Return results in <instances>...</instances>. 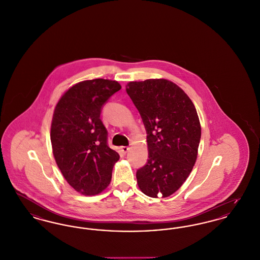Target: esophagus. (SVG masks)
<instances>
[{"label": "esophagus", "instance_id": "1", "mask_svg": "<svg viewBox=\"0 0 260 260\" xmlns=\"http://www.w3.org/2000/svg\"><path fill=\"white\" fill-rule=\"evenodd\" d=\"M121 150H122V152H123V153L125 154V153L129 150V147H128V146H122V147H121Z\"/></svg>", "mask_w": 260, "mask_h": 260}]
</instances>
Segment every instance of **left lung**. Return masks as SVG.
<instances>
[{
    "instance_id": "1",
    "label": "left lung",
    "mask_w": 260,
    "mask_h": 260,
    "mask_svg": "<svg viewBox=\"0 0 260 260\" xmlns=\"http://www.w3.org/2000/svg\"><path fill=\"white\" fill-rule=\"evenodd\" d=\"M126 92L147 132L148 161L136 172L139 189L151 198L169 197L185 182L198 156L201 124L182 88L166 79L129 82Z\"/></svg>"
}]
</instances>
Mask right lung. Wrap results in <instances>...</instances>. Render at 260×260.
Instances as JSON below:
<instances>
[{
    "label": "right lung",
    "instance_id": "add662e5",
    "mask_svg": "<svg viewBox=\"0 0 260 260\" xmlns=\"http://www.w3.org/2000/svg\"><path fill=\"white\" fill-rule=\"evenodd\" d=\"M121 87L111 80L83 81L66 90L54 108L52 153L66 181L83 195H98L106 189L113 167L120 159L107 144L108 134L100 113Z\"/></svg>",
    "mask_w": 260,
    "mask_h": 260
}]
</instances>
